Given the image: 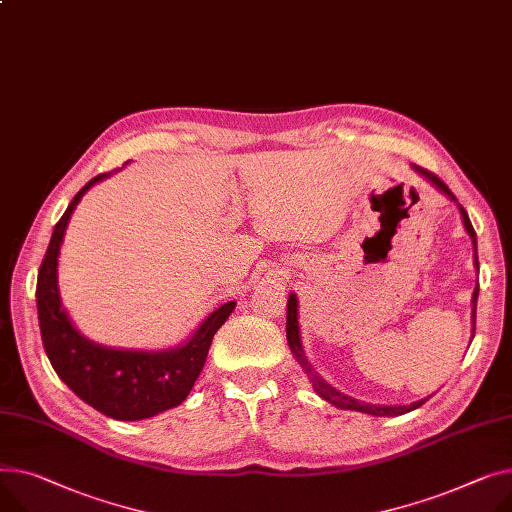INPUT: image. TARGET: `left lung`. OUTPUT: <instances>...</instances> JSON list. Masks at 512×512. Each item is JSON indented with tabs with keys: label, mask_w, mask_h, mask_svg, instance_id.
<instances>
[{
	"label": "left lung",
	"mask_w": 512,
	"mask_h": 512,
	"mask_svg": "<svg viewBox=\"0 0 512 512\" xmlns=\"http://www.w3.org/2000/svg\"><path fill=\"white\" fill-rule=\"evenodd\" d=\"M412 168L416 170V173L420 177H424L432 187H436L440 193H445L451 201H457V197L451 193V189L442 183L438 177H434L432 173H428V170L412 164ZM457 208L461 212V218H463V226L471 238L473 243V265L475 269L480 267L478 263V238H475V232H473V226L469 222V216L467 212L463 210L461 203H457ZM478 294H480V286H475L473 290V296H471V339H473V333H475V306H478ZM286 339H288V346H290V352L294 354V358L298 360V364L302 366V370L306 372V377H309V381L313 383V389L319 397H323L327 403L339 407V410H352V412H362V414H370V416H377V418H391V416H401V414H407L416 410V407H420L424 401H428V397L420 399V401H414L410 405H377V403H364V401H358L346 393H339L335 387H331L325 379L319 377V372H315V368L311 366L309 358L304 356V348H302V339H300V325H298V298L296 294L292 292L288 296V306H286Z\"/></svg>",
	"instance_id": "1"
}]
</instances>
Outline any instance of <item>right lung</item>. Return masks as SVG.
<instances>
[{
	"instance_id": "obj_1",
	"label": "right lung",
	"mask_w": 512,
	"mask_h": 512,
	"mask_svg": "<svg viewBox=\"0 0 512 512\" xmlns=\"http://www.w3.org/2000/svg\"><path fill=\"white\" fill-rule=\"evenodd\" d=\"M111 175L105 173L88 181L55 224L39 269L37 309L43 346L57 377L100 414L113 420L135 422L152 418L185 401L206 364L214 333L230 317L236 302L230 300L218 306L183 344L158 352L102 346L74 327L61 304L57 284L59 251L65 228L84 193Z\"/></svg>"
}]
</instances>
